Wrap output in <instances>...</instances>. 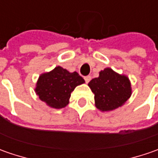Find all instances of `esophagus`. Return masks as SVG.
Returning a JSON list of instances; mask_svg holds the SVG:
<instances>
[{"label": "esophagus", "mask_w": 158, "mask_h": 158, "mask_svg": "<svg viewBox=\"0 0 158 158\" xmlns=\"http://www.w3.org/2000/svg\"><path fill=\"white\" fill-rule=\"evenodd\" d=\"M84 80H85V82H86V83H88V82H89L90 80H91V76H85V77H84Z\"/></svg>", "instance_id": "1"}]
</instances>
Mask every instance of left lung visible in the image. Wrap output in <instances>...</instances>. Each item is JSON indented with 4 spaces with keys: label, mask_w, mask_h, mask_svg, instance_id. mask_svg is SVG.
<instances>
[{
    "label": "left lung",
    "mask_w": 158,
    "mask_h": 158,
    "mask_svg": "<svg viewBox=\"0 0 158 158\" xmlns=\"http://www.w3.org/2000/svg\"><path fill=\"white\" fill-rule=\"evenodd\" d=\"M94 93L95 106L101 112H110L122 106L130 98L132 87L129 78L110 68L99 72V76L88 83Z\"/></svg>",
    "instance_id": "left-lung-1"
}]
</instances>
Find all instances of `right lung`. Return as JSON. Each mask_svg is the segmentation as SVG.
Masks as SVG:
<instances>
[{
    "instance_id": "right-lung-1",
    "label": "right lung",
    "mask_w": 158,
    "mask_h": 158,
    "mask_svg": "<svg viewBox=\"0 0 158 158\" xmlns=\"http://www.w3.org/2000/svg\"><path fill=\"white\" fill-rule=\"evenodd\" d=\"M85 81L77 72L71 73L57 66L49 72L41 74L37 81L35 92L46 106L61 109L69 105L71 92Z\"/></svg>"
}]
</instances>
